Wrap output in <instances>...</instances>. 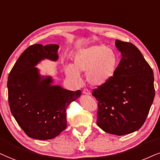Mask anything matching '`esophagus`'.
Wrapping results in <instances>:
<instances>
[{"label":"esophagus","mask_w":160,"mask_h":160,"mask_svg":"<svg viewBox=\"0 0 160 160\" xmlns=\"http://www.w3.org/2000/svg\"><path fill=\"white\" fill-rule=\"evenodd\" d=\"M83 93L84 94H86V95H90L91 94V92H90V91L88 89H87V88H85V89L83 90Z\"/></svg>","instance_id":"esophagus-1"}]
</instances>
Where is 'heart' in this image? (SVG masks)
Masks as SVG:
<instances>
[{"instance_id":"heart-1","label":"heart","mask_w":160,"mask_h":160,"mask_svg":"<svg viewBox=\"0 0 160 160\" xmlns=\"http://www.w3.org/2000/svg\"><path fill=\"white\" fill-rule=\"evenodd\" d=\"M117 64V56L110 49L102 45L82 49L75 56L74 66L67 65V76L76 82L81 79L79 72H87V80L92 86H101L113 76Z\"/></svg>"}]
</instances>
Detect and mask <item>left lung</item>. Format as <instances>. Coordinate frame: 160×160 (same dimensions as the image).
<instances>
[{"label":"left lung","instance_id":"1","mask_svg":"<svg viewBox=\"0 0 160 160\" xmlns=\"http://www.w3.org/2000/svg\"><path fill=\"white\" fill-rule=\"evenodd\" d=\"M122 53L108 82L92 92L98 101L97 125L118 136L133 133L145 122L155 96L153 72L135 45L116 40Z\"/></svg>","mask_w":160,"mask_h":160}]
</instances>
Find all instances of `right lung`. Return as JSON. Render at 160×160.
<instances>
[{
    "label": "right lung",
    "mask_w": 160,
    "mask_h": 160,
    "mask_svg": "<svg viewBox=\"0 0 160 160\" xmlns=\"http://www.w3.org/2000/svg\"><path fill=\"white\" fill-rule=\"evenodd\" d=\"M57 44H33L23 51L9 72L8 100L18 124L29 137L46 140L67 128V108L81 96L52 85L51 77L40 76L35 65L44 58L57 61Z\"/></svg>",
    "instance_id": "1"
}]
</instances>
